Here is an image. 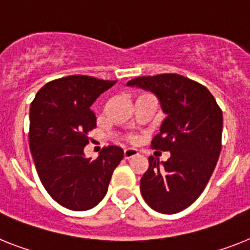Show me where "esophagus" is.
Here are the masks:
<instances>
[{"instance_id": "34e87169", "label": "esophagus", "mask_w": 250, "mask_h": 250, "mask_svg": "<svg viewBox=\"0 0 250 250\" xmlns=\"http://www.w3.org/2000/svg\"><path fill=\"white\" fill-rule=\"evenodd\" d=\"M123 155H125V159H131V157L133 156H137L138 155V151L136 150V148H125V151H123Z\"/></svg>"}]
</instances>
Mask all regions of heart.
<instances>
[{"mask_svg": "<svg viewBox=\"0 0 250 250\" xmlns=\"http://www.w3.org/2000/svg\"><path fill=\"white\" fill-rule=\"evenodd\" d=\"M128 141L135 142V141H136V137H135V136H128Z\"/></svg>", "mask_w": 250, "mask_h": 250, "instance_id": "obj_1", "label": "heart"}]
</instances>
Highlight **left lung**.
Listing matches in <instances>:
<instances>
[{"label":"left lung","mask_w":250,"mask_h":250,"mask_svg":"<svg viewBox=\"0 0 250 250\" xmlns=\"http://www.w3.org/2000/svg\"><path fill=\"white\" fill-rule=\"evenodd\" d=\"M150 90L167 118L151 147L170 151L167 161L148 157L141 193L152 209L177 213L206 188L221 151L222 110L206 86L178 73L140 76L127 83Z\"/></svg>","instance_id":"left-lung-1"}]
</instances>
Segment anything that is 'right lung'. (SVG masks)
<instances>
[{
  "label": "right lung",
  "mask_w": 250,
  "mask_h": 250,
  "mask_svg": "<svg viewBox=\"0 0 250 250\" xmlns=\"http://www.w3.org/2000/svg\"><path fill=\"white\" fill-rule=\"evenodd\" d=\"M117 81L72 75L45 83L30 105V146L42 184L61 206L72 211L95 207L108 190L123 150L108 146L85 157L89 132L96 127L90 109Z\"/></svg>",
  "instance_id": "right-lung-1"
}]
</instances>
